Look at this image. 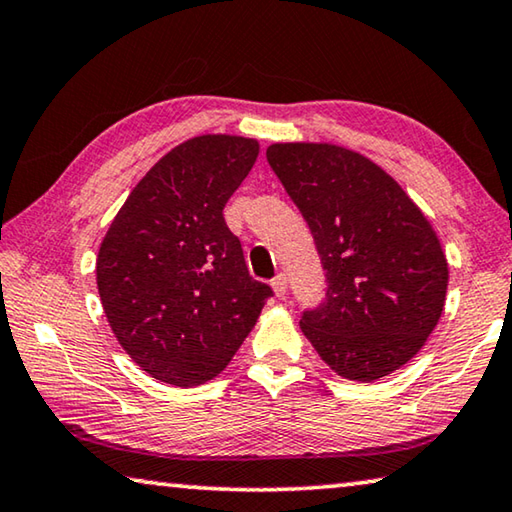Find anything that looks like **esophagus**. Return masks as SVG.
<instances>
[{"instance_id":"34e87169","label":"esophagus","mask_w":512,"mask_h":512,"mask_svg":"<svg viewBox=\"0 0 512 512\" xmlns=\"http://www.w3.org/2000/svg\"><path fill=\"white\" fill-rule=\"evenodd\" d=\"M287 285H289V282H287V275L285 273H278V275H275V278L271 280V287H273V291H275V296H285L287 294Z\"/></svg>"}]
</instances>
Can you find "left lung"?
<instances>
[{
    "label": "left lung",
    "instance_id": "8db88e82",
    "mask_svg": "<svg viewBox=\"0 0 512 512\" xmlns=\"http://www.w3.org/2000/svg\"><path fill=\"white\" fill-rule=\"evenodd\" d=\"M266 159L310 225L326 300L300 330L337 376L373 383L440 321L449 264L424 212L378 164L332 143H273Z\"/></svg>",
    "mask_w": 512,
    "mask_h": 512
}]
</instances>
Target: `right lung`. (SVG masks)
<instances>
[{"label": "right lung", "mask_w": 512, "mask_h": 512, "mask_svg": "<svg viewBox=\"0 0 512 512\" xmlns=\"http://www.w3.org/2000/svg\"><path fill=\"white\" fill-rule=\"evenodd\" d=\"M246 136L177 145L134 186L97 253V291L125 353L159 383L196 387L239 351L273 291L250 278L223 207L257 161Z\"/></svg>", "instance_id": "1"}]
</instances>
